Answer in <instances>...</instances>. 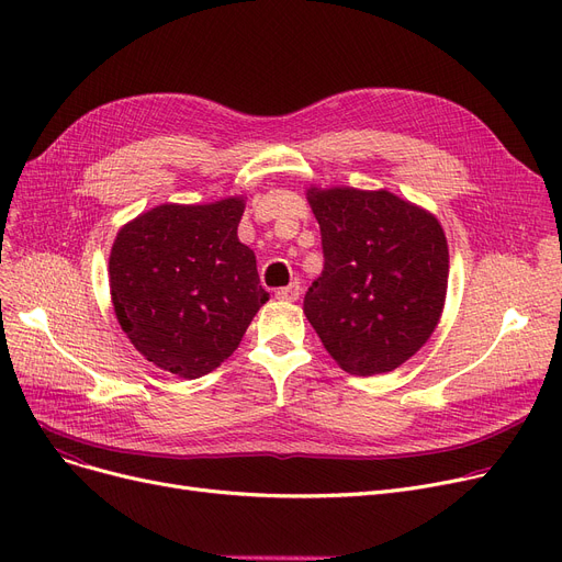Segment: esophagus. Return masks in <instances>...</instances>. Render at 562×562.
<instances>
[{
  "label": "esophagus",
  "instance_id": "1",
  "mask_svg": "<svg viewBox=\"0 0 562 562\" xmlns=\"http://www.w3.org/2000/svg\"><path fill=\"white\" fill-rule=\"evenodd\" d=\"M301 296V282H291L289 286H282L276 291V299L282 303H293Z\"/></svg>",
  "mask_w": 562,
  "mask_h": 562
}]
</instances>
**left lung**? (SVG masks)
Returning <instances> with one entry per match:
<instances>
[{"mask_svg":"<svg viewBox=\"0 0 562 562\" xmlns=\"http://www.w3.org/2000/svg\"><path fill=\"white\" fill-rule=\"evenodd\" d=\"M307 202L326 257L305 293L307 321L346 373L394 371L430 339L445 312V229L387 189L310 184Z\"/></svg>","mask_w":562,"mask_h":562,"instance_id":"obj_1","label":"left lung"}]
</instances>
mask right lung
<instances>
[{
    "label": "right lung",
    "instance_id": "1",
    "mask_svg": "<svg viewBox=\"0 0 562 562\" xmlns=\"http://www.w3.org/2000/svg\"><path fill=\"white\" fill-rule=\"evenodd\" d=\"M244 195L164 202L115 234L109 286L117 323L155 367L193 380L239 348L269 301L255 252L239 241Z\"/></svg>",
    "mask_w": 562,
    "mask_h": 562
}]
</instances>
